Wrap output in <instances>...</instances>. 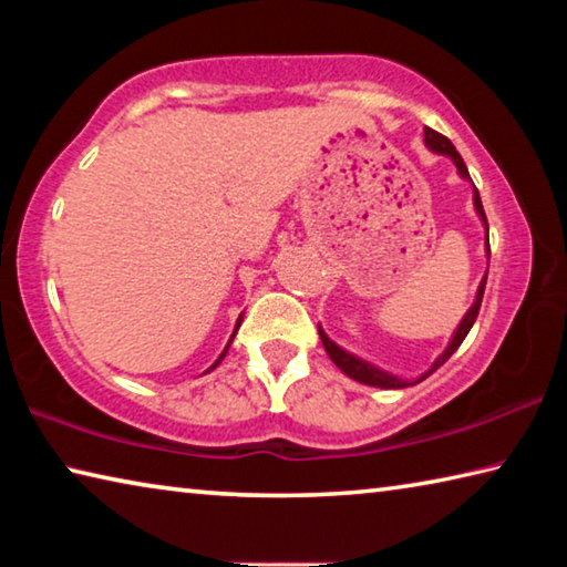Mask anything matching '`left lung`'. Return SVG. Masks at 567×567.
I'll return each mask as SVG.
<instances>
[{"instance_id":"left-lung-1","label":"left lung","mask_w":567,"mask_h":567,"mask_svg":"<svg viewBox=\"0 0 567 567\" xmlns=\"http://www.w3.org/2000/svg\"><path fill=\"white\" fill-rule=\"evenodd\" d=\"M425 145H427L430 150H433V152H437V155H447L450 159L455 162L460 177L470 179V172H467V167H465L463 157H460V152L453 147V142H450V140L445 137V134H440V132H435V130L425 127ZM473 203H475V209H477L480 219H483V225H485V229H487V217H485L483 203H480V192H477V187H473ZM485 252H487V260H491V239H487V237H485ZM485 282H487V275L483 277V282H480L477 295H475V302H473V307H470V310L465 312V318L460 320L457 330H455V334H453V340H450L445 352L440 354V358L433 362V368H430L427 372H422V375H420L417 380H412V382H410V380H400V378H395V375H390V372L375 368V364H370V362H364V360H360V358H354V354H350L348 350H342L340 344H334V342L328 338V334H324L322 328H318L320 340H322V344H324V352L330 354V360H332L334 364H338V368L344 372V375L352 378V380H358V382H362V385L385 388V390H400V388H408V385H417V382H422L425 378L433 375V372L440 368V364H445V360L450 358V354H453V352L460 348V344H463V340L467 338L470 328H473L475 320H477L480 302H483V295H485Z\"/></svg>"}]
</instances>
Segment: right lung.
<instances>
[{
	"instance_id": "obj_1",
	"label": "right lung",
	"mask_w": 567,
	"mask_h": 567,
	"mask_svg": "<svg viewBox=\"0 0 567 567\" xmlns=\"http://www.w3.org/2000/svg\"><path fill=\"white\" fill-rule=\"evenodd\" d=\"M239 324H243V315H239V318H237V324H235V332H233V338H235V334H237V330H239ZM233 338H229V342H227V348L223 350V354H219V358H217V362H215V364H213V368H209V370H215V368H217V364H219V362H223V358H225V354H227V350H229V344H233ZM209 370H207V372H209Z\"/></svg>"
}]
</instances>
